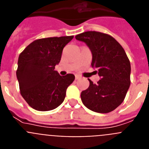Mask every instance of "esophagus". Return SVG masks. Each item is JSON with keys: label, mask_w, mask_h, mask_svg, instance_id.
<instances>
[{"label": "esophagus", "mask_w": 149, "mask_h": 149, "mask_svg": "<svg viewBox=\"0 0 149 149\" xmlns=\"http://www.w3.org/2000/svg\"><path fill=\"white\" fill-rule=\"evenodd\" d=\"M80 78H81V77H80V76L77 75V74H75V79H76V80H78V79H80Z\"/></svg>", "instance_id": "34e87169"}]
</instances>
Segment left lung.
Returning a JSON list of instances; mask_svg holds the SVG:
<instances>
[{
	"mask_svg": "<svg viewBox=\"0 0 149 149\" xmlns=\"http://www.w3.org/2000/svg\"><path fill=\"white\" fill-rule=\"evenodd\" d=\"M90 49L91 65L100 80L89 79V86L83 91L82 102L89 110L107 113L123 102L131 84V63L125 51L113 37L103 33L87 31L75 36Z\"/></svg>",
	"mask_w": 149,
	"mask_h": 149,
	"instance_id": "8db88e82",
	"label": "left lung"
}]
</instances>
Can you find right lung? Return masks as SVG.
I'll return each instance as SVG.
<instances>
[{"mask_svg": "<svg viewBox=\"0 0 149 149\" xmlns=\"http://www.w3.org/2000/svg\"><path fill=\"white\" fill-rule=\"evenodd\" d=\"M73 36L44 38L30 43L18 56L16 72L21 95L32 108L48 111L60 106L74 75L60 76L54 70L63 48Z\"/></svg>", "mask_w": 149, "mask_h": 149, "instance_id": "add662e5", "label": "right lung"}]
</instances>
